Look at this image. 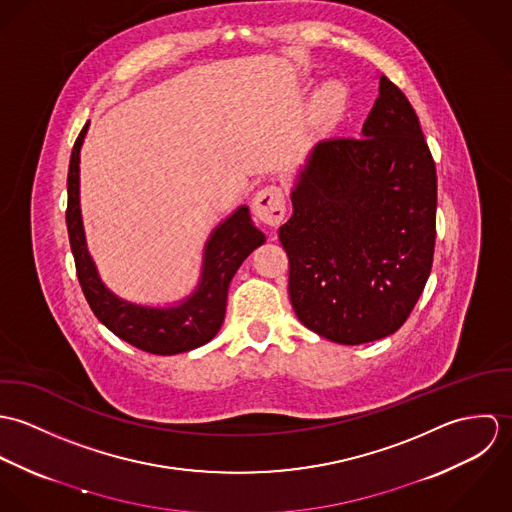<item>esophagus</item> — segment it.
I'll use <instances>...</instances> for the list:
<instances>
[{
	"label": "esophagus",
	"instance_id": "1",
	"mask_svg": "<svg viewBox=\"0 0 512 512\" xmlns=\"http://www.w3.org/2000/svg\"><path fill=\"white\" fill-rule=\"evenodd\" d=\"M254 215L268 226H278L286 217V195L278 185H268L254 195Z\"/></svg>",
	"mask_w": 512,
	"mask_h": 512
}]
</instances>
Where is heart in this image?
Masks as SVG:
<instances>
[{
  "label": "heart",
  "mask_w": 512,
  "mask_h": 512,
  "mask_svg": "<svg viewBox=\"0 0 512 512\" xmlns=\"http://www.w3.org/2000/svg\"><path fill=\"white\" fill-rule=\"evenodd\" d=\"M343 104H345V88L339 82H329L319 90L313 102V114L317 118H327L337 114L343 108Z\"/></svg>",
  "instance_id": "heart-1"
}]
</instances>
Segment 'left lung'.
<instances>
[{
	"mask_svg": "<svg viewBox=\"0 0 512 512\" xmlns=\"http://www.w3.org/2000/svg\"><path fill=\"white\" fill-rule=\"evenodd\" d=\"M363 136L315 146L280 226L297 319L341 345L404 325L436 246V163L412 104L386 76Z\"/></svg>",
	"mask_w": 512,
	"mask_h": 512,
	"instance_id": "left-lung-1",
	"label": "left lung"
}]
</instances>
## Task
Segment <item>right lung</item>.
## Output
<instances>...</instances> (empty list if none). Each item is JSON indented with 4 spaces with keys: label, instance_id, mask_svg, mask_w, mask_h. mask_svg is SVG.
<instances>
[{
    "label": "right lung",
    "instance_id": "1",
    "mask_svg": "<svg viewBox=\"0 0 512 512\" xmlns=\"http://www.w3.org/2000/svg\"><path fill=\"white\" fill-rule=\"evenodd\" d=\"M88 124L74 142L69 163L67 228L76 276L82 293L98 317L116 337L153 355H177L209 343L224 321L228 284L248 254L266 242L254 226L248 207H240L211 234L205 246L203 274L193 295L173 307H144L110 292L88 254L78 205V163Z\"/></svg>",
    "mask_w": 512,
    "mask_h": 512
}]
</instances>
